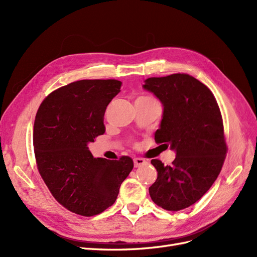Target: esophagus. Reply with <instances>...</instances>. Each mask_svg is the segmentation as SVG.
I'll use <instances>...</instances> for the list:
<instances>
[{
	"mask_svg": "<svg viewBox=\"0 0 257 257\" xmlns=\"http://www.w3.org/2000/svg\"><path fill=\"white\" fill-rule=\"evenodd\" d=\"M146 164H147V161L144 160V159H141V158L134 159V165H135V167H139V166H143V165H146Z\"/></svg>",
	"mask_w": 257,
	"mask_h": 257,
	"instance_id": "obj_1",
	"label": "esophagus"
}]
</instances>
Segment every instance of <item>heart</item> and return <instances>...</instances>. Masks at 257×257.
<instances>
[{
	"label": "heart",
	"instance_id": "heart-1",
	"mask_svg": "<svg viewBox=\"0 0 257 257\" xmlns=\"http://www.w3.org/2000/svg\"><path fill=\"white\" fill-rule=\"evenodd\" d=\"M138 99H144V100H155V99H153V98H151V97H149V96H141V97H138Z\"/></svg>",
	"mask_w": 257,
	"mask_h": 257
}]
</instances>
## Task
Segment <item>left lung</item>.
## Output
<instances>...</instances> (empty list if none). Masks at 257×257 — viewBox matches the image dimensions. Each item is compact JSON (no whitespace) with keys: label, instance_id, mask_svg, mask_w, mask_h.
<instances>
[{"label":"left lung","instance_id":"8db88e82","mask_svg":"<svg viewBox=\"0 0 257 257\" xmlns=\"http://www.w3.org/2000/svg\"><path fill=\"white\" fill-rule=\"evenodd\" d=\"M143 88L163 105L155 142L176 152L170 166L151 161L158 179L150 196L163 209L179 211L203 197L222 169L227 147L220 108L212 92L186 74L152 77Z\"/></svg>","mask_w":257,"mask_h":257}]
</instances>
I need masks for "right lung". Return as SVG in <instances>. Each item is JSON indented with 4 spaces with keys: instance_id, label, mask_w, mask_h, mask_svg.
<instances>
[{
    "instance_id": "obj_1",
    "label": "right lung",
    "mask_w": 257,
    "mask_h": 257,
    "mask_svg": "<svg viewBox=\"0 0 257 257\" xmlns=\"http://www.w3.org/2000/svg\"><path fill=\"white\" fill-rule=\"evenodd\" d=\"M122 82L79 80L46 97L33 132L37 168L59 203L74 213L92 216L113 205L133 160L94 158L88 145L105 133L104 114Z\"/></svg>"
}]
</instances>
